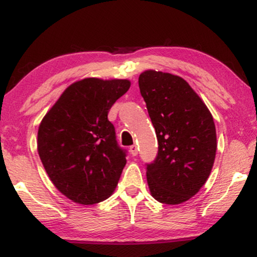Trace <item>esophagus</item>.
<instances>
[{
  "mask_svg": "<svg viewBox=\"0 0 257 257\" xmlns=\"http://www.w3.org/2000/svg\"><path fill=\"white\" fill-rule=\"evenodd\" d=\"M130 152H131L132 156H137L138 154V147H137V145L130 146Z\"/></svg>",
  "mask_w": 257,
  "mask_h": 257,
  "instance_id": "obj_1",
  "label": "esophagus"
}]
</instances>
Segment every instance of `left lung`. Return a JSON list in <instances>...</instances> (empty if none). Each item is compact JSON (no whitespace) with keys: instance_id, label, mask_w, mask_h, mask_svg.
I'll use <instances>...</instances> for the list:
<instances>
[{"instance_id":"1","label":"left lung","mask_w":257,"mask_h":257,"mask_svg":"<svg viewBox=\"0 0 257 257\" xmlns=\"http://www.w3.org/2000/svg\"><path fill=\"white\" fill-rule=\"evenodd\" d=\"M138 82L159 145L146 167L150 192L157 201L179 205L200 191L212 171L217 146L213 115L181 77L147 70Z\"/></svg>"}]
</instances>
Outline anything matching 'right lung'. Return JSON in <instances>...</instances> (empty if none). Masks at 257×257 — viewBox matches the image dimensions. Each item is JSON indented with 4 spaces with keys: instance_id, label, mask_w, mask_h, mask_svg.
<instances>
[{
    "instance_id": "add662e5",
    "label": "right lung",
    "mask_w": 257,
    "mask_h": 257,
    "mask_svg": "<svg viewBox=\"0 0 257 257\" xmlns=\"http://www.w3.org/2000/svg\"><path fill=\"white\" fill-rule=\"evenodd\" d=\"M130 86L127 79L78 80L42 119L41 161L56 188L73 202L104 201L117 187L126 151L119 147L107 113Z\"/></svg>"
}]
</instances>
